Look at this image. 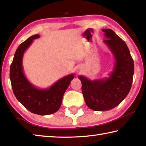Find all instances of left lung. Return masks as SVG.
<instances>
[{
	"label": "left lung",
	"mask_w": 146,
	"mask_h": 146,
	"mask_svg": "<svg viewBox=\"0 0 146 146\" xmlns=\"http://www.w3.org/2000/svg\"><path fill=\"white\" fill-rule=\"evenodd\" d=\"M104 40L115 58L113 70L108 77L91 80L84 75L78 78L86 105L97 111L111 110L127 97L134 74V62L126 44L110 29H103Z\"/></svg>",
	"instance_id": "1"
}]
</instances>
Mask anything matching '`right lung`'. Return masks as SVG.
<instances>
[{
  "label": "right lung",
  "mask_w": 146,
  "mask_h": 146,
  "mask_svg": "<svg viewBox=\"0 0 146 146\" xmlns=\"http://www.w3.org/2000/svg\"><path fill=\"white\" fill-rule=\"evenodd\" d=\"M39 37V35H35L20 44L11 64L9 77L17 99L30 112L47 115L60 109L64 94L74 78V74L64 76L46 89H39L29 82L24 73L23 58L24 52L34 39Z\"/></svg>",
  "instance_id": "right-lung-1"
}]
</instances>
